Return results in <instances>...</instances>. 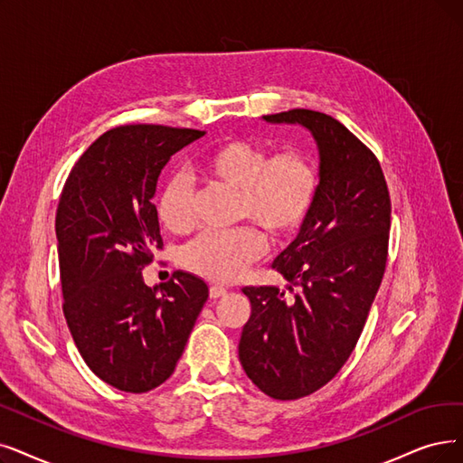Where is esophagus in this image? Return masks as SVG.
<instances>
[{"instance_id":"34e87169","label":"esophagus","mask_w":463,"mask_h":463,"mask_svg":"<svg viewBox=\"0 0 463 463\" xmlns=\"http://www.w3.org/2000/svg\"><path fill=\"white\" fill-rule=\"evenodd\" d=\"M209 294H211V298H213V300H216V298H222V296H226V294H228V290H226L224 287L213 285V287L209 288Z\"/></svg>"}]
</instances>
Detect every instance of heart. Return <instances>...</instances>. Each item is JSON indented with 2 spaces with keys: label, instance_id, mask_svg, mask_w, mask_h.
Segmentation results:
<instances>
[{
  "label": "heart",
  "instance_id": "1",
  "mask_svg": "<svg viewBox=\"0 0 463 463\" xmlns=\"http://www.w3.org/2000/svg\"><path fill=\"white\" fill-rule=\"evenodd\" d=\"M199 175L237 192V216L254 222L269 237L298 230L319 194V171L304 152L271 156L262 144L232 138L214 146L197 163ZM194 190L173 176L157 197V218L165 230L182 233L192 226ZM264 252L262 235L252 228L201 233L182 250V266L218 283H232Z\"/></svg>",
  "mask_w": 463,
  "mask_h": 463
}]
</instances>
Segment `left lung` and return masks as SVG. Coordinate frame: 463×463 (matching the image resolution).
Listing matches in <instances>:
<instances>
[{
	"label": "left lung",
	"instance_id": "8db88e82",
	"mask_svg": "<svg viewBox=\"0 0 463 463\" xmlns=\"http://www.w3.org/2000/svg\"><path fill=\"white\" fill-rule=\"evenodd\" d=\"M264 119L306 127L321 159L316 205L271 264L294 300L277 287L243 288L239 361L258 390L294 401L335 378L357 345L385 271L392 199L376 156L338 119L304 108Z\"/></svg>",
	"mask_w": 463,
	"mask_h": 463
}]
</instances>
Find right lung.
<instances>
[{"instance_id": "add662e5", "label": "right lung", "mask_w": 463, "mask_h": 463, "mask_svg": "<svg viewBox=\"0 0 463 463\" xmlns=\"http://www.w3.org/2000/svg\"><path fill=\"white\" fill-rule=\"evenodd\" d=\"M205 131L121 125L73 165L57 209L62 311L87 366L127 393H146L173 373L207 283L175 271L147 287L142 269L163 249L152 203L161 169Z\"/></svg>"}]
</instances>
